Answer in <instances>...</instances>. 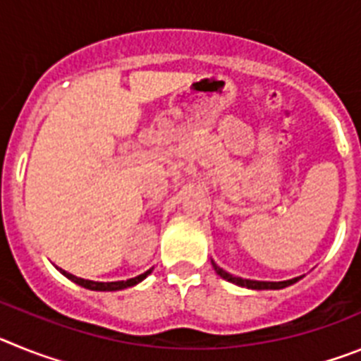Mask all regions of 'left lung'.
Masks as SVG:
<instances>
[{
  "instance_id": "left-lung-1",
  "label": "left lung",
  "mask_w": 361,
  "mask_h": 361,
  "mask_svg": "<svg viewBox=\"0 0 361 361\" xmlns=\"http://www.w3.org/2000/svg\"><path fill=\"white\" fill-rule=\"evenodd\" d=\"M215 271L219 273L220 276L224 280L231 283H237V286H242V288H247V289H282V288H288L291 283H295L298 279H291V280H283V282H258V280H245L240 279V276H233L229 275L228 271H224L222 267L216 266L215 262H212Z\"/></svg>"
}]
</instances>
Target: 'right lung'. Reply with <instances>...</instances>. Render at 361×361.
<instances>
[{"instance_id": "add662e5", "label": "right lung", "mask_w": 361, "mask_h": 361, "mask_svg": "<svg viewBox=\"0 0 361 361\" xmlns=\"http://www.w3.org/2000/svg\"><path fill=\"white\" fill-rule=\"evenodd\" d=\"M57 269H59V267H57ZM59 271H61L63 275H65L68 280L79 283L81 288L92 289V291H119V289H124V288H132V286H135V283H139L141 280H145L146 276L152 273V269H148L146 273H142V275L135 276V279L121 280V282H92V280H85V279H79V276L70 275V273H66V271H63V269H59Z\"/></svg>"}]
</instances>
